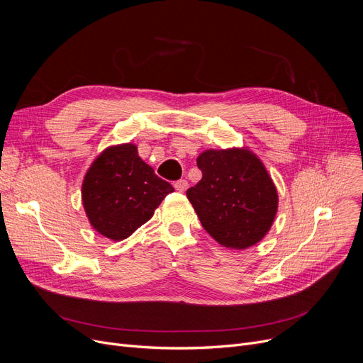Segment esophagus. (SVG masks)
Here are the masks:
<instances>
[{"instance_id":"1","label":"esophagus","mask_w":363,"mask_h":363,"mask_svg":"<svg viewBox=\"0 0 363 363\" xmlns=\"http://www.w3.org/2000/svg\"><path fill=\"white\" fill-rule=\"evenodd\" d=\"M175 188H177V191H179V193H185V191H186V188H188V182H186L185 179H179V181H177V182H175Z\"/></svg>"}]
</instances>
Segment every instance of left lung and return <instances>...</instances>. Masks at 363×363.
<instances>
[{"mask_svg": "<svg viewBox=\"0 0 363 363\" xmlns=\"http://www.w3.org/2000/svg\"><path fill=\"white\" fill-rule=\"evenodd\" d=\"M203 178L186 197L204 230L220 245L245 250L274 223L278 193L262 160L249 148L206 150L197 157Z\"/></svg>", "mask_w": 363, "mask_h": 363, "instance_id": "left-lung-1", "label": "left lung"}]
</instances>
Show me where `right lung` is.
I'll use <instances>...</instances> for the list:
<instances>
[{
	"label": "right lung",
	"instance_id": "add662e5",
	"mask_svg": "<svg viewBox=\"0 0 363 363\" xmlns=\"http://www.w3.org/2000/svg\"><path fill=\"white\" fill-rule=\"evenodd\" d=\"M174 186L159 178L135 144L110 145L86 170L82 204L89 223L111 241H122L151 219Z\"/></svg>",
	"mask_w": 363,
	"mask_h": 363
}]
</instances>
